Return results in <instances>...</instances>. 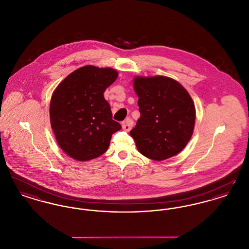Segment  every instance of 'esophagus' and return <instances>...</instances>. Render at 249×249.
<instances>
[{
	"mask_svg": "<svg viewBox=\"0 0 249 249\" xmlns=\"http://www.w3.org/2000/svg\"><path fill=\"white\" fill-rule=\"evenodd\" d=\"M132 126H133V121L130 118H128L122 122V128H123V130H126V131H130Z\"/></svg>",
	"mask_w": 249,
	"mask_h": 249,
	"instance_id": "1",
	"label": "esophagus"
}]
</instances>
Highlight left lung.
<instances>
[{"mask_svg": "<svg viewBox=\"0 0 249 249\" xmlns=\"http://www.w3.org/2000/svg\"><path fill=\"white\" fill-rule=\"evenodd\" d=\"M140 119L130 130L141 154L163 160L184 149L192 136L196 111L182 85L162 75L133 79Z\"/></svg>", "mask_w": 249, "mask_h": 249, "instance_id": "obj_1", "label": "left lung"}]
</instances>
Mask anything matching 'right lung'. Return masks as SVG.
I'll list each match as a JSON object with an SVG mask.
<instances>
[{"mask_svg": "<svg viewBox=\"0 0 249 249\" xmlns=\"http://www.w3.org/2000/svg\"><path fill=\"white\" fill-rule=\"evenodd\" d=\"M118 78L112 68L87 65L71 72L54 90L50 123L59 147L79 161L104 154L112 134L121 129L112 119L104 92Z\"/></svg>", "mask_w": 249, "mask_h": 249, "instance_id": "add662e5", "label": "right lung"}]
</instances>
